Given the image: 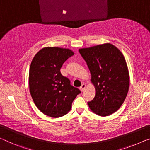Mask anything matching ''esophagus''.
<instances>
[{
	"label": "esophagus",
	"instance_id": "obj_1",
	"mask_svg": "<svg viewBox=\"0 0 150 150\" xmlns=\"http://www.w3.org/2000/svg\"><path fill=\"white\" fill-rule=\"evenodd\" d=\"M86 84H82V85H81V86L80 87V91H81L82 92H83L85 90V88H86Z\"/></svg>",
	"mask_w": 150,
	"mask_h": 150
}]
</instances>
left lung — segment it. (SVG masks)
<instances>
[{
	"label": "left lung",
	"instance_id": "obj_1",
	"mask_svg": "<svg viewBox=\"0 0 150 150\" xmlns=\"http://www.w3.org/2000/svg\"><path fill=\"white\" fill-rule=\"evenodd\" d=\"M91 74L95 96L88 107L102 117L116 112L123 104L129 88V74L125 57L110 43L79 49Z\"/></svg>",
	"mask_w": 150,
	"mask_h": 150
}]
</instances>
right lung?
<instances>
[{
  "mask_svg": "<svg viewBox=\"0 0 150 150\" xmlns=\"http://www.w3.org/2000/svg\"><path fill=\"white\" fill-rule=\"evenodd\" d=\"M74 54L72 50L46 47L34 56L29 68V86L36 107L47 116L57 118L67 114L81 92L62 75L64 62Z\"/></svg>",
  "mask_w": 150,
  "mask_h": 150,
  "instance_id": "add662e5",
  "label": "right lung"
}]
</instances>
